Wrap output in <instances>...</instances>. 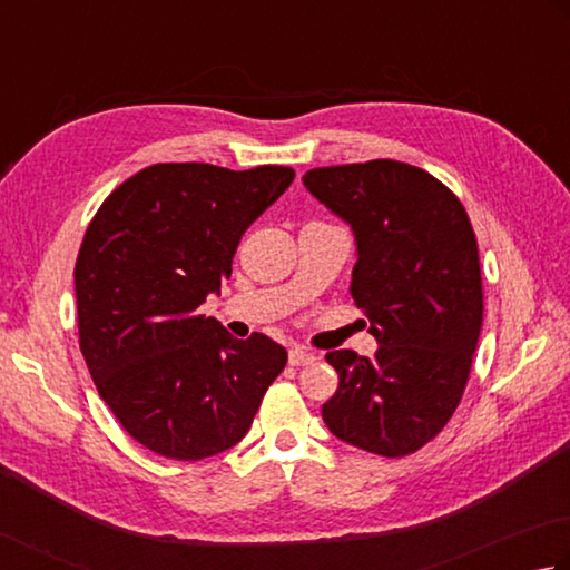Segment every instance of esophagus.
I'll use <instances>...</instances> for the list:
<instances>
[{"label":"esophagus","mask_w":570,"mask_h":570,"mask_svg":"<svg viewBox=\"0 0 570 570\" xmlns=\"http://www.w3.org/2000/svg\"><path fill=\"white\" fill-rule=\"evenodd\" d=\"M316 356L312 354V351H306L304 346H294L292 351H288V364L292 366H308L314 364Z\"/></svg>","instance_id":"34e87169"}]
</instances>
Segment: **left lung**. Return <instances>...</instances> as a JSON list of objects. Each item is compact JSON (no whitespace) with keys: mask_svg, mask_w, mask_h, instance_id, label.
<instances>
[{"mask_svg":"<svg viewBox=\"0 0 570 570\" xmlns=\"http://www.w3.org/2000/svg\"><path fill=\"white\" fill-rule=\"evenodd\" d=\"M351 224V296L376 336L374 358L328 351L338 389L324 406L336 439L386 459L426 446L459 409L483 324L479 244L459 196L393 159L304 174Z\"/></svg>","mask_w":570,"mask_h":570,"instance_id":"left-lung-1","label":"left lung"}]
</instances>
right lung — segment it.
Segmentation results:
<instances>
[{"mask_svg":"<svg viewBox=\"0 0 570 570\" xmlns=\"http://www.w3.org/2000/svg\"><path fill=\"white\" fill-rule=\"evenodd\" d=\"M294 177L276 164H154L87 226L75 266L79 348L124 431L159 456L202 461L236 446L286 366L284 346L234 338L202 304Z\"/></svg>","mask_w":570,"mask_h":570,"instance_id":"obj_1","label":"right lung"}]
</instances>
